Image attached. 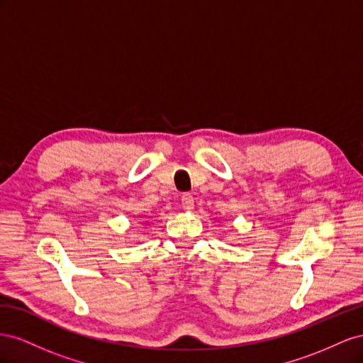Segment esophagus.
Instances as JSON below:
<instances>
[{
  "label": "esophagus",
  "instance_id": "34e87169",
  "mask_svg": "<svg viewBox=\"0 0 363 363\" xmlns=\"http://www.w3.org/2000/svg\"><path fill=\"white\" fill-rule=\"evenodd\" d=\"M181 205H182V208H184L185 211H191V210H193V206H194V199H193V196H191L190 193H185V194H182V198H181Z\"/></svg>",
  "mask_w": 363,
  "mask_h": 363
}]
</instances>
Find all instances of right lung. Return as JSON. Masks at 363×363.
I'll return each mask as SVG.
<instances>
[{"label":"right lung","instance_id":"right-lung-1","mask_svg":"<svg viewBox=\"0 0 363 363\" xmlns=\"http://www.w3.org/2000/svg\"><path fill=\"white\" fill-rule=\"evenodd\" d=\"M144 225H147V222H144Z\"/></svg>","mask_w":363,"mask_h":363}]
</instances>
